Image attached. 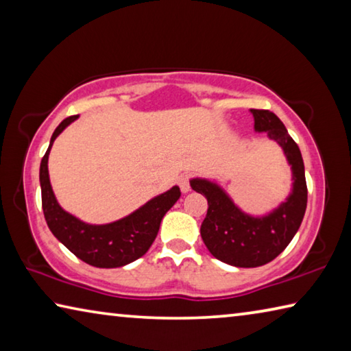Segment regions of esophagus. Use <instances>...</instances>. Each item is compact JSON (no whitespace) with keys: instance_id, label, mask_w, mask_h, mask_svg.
I'll use <instances>...</instances> for the list:
<instances>
[{"instance_id":"34e87169","label":"esophagus","mask_w":351,"mask_h":351,"mask_svg":"<svg viewBox=\"0 0 351 351\" xmlns=\"http://www.w3.org/2000/svg\"><path fill=\"white\" fill-rule=\"evenodd\" d=\"M190 175H182V176H180V180H178V184H180V189H181V192H184V193H187L189 190H190Z\"/></svg>"}]
</instances>
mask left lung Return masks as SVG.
<instances>
[{
    "label": "left lung",
    "instance_id": "8db88e82",
    "mask_svg": "<svg viewBox=\"0 0 351 351\" xmlns=\"http://www.w3.org/2000/svg\"><path fill=\"white\" fill-rule=\"evenodd\" d=\"M257 132L277 141L293 169V193L269 215L254 218L243 213L217 184L192 180L190 186L207 198V213L201 224V239L213 257L239 268H257L285 251L300 228L306 210L308 189L299 145L269 110H251Z\"/></svg>",
    "mask_w": 351,
    "mask_h": 351
}]
</instances>
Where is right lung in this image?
Here are the masks:
<instances>
[{
	"label": "right lung",
	"mask_w": 351,
	"mask_h": 351,
	"mask_svg": "<svg viewBox=\"0 0 351 351\" xmlns=\"http://www.w3.org/2000/svg\"><path fill=\"white\" fill-rule=\"evenodd\" d=\"M77 117L79 114L66 117L56 128L49 148L41 159L40 186L45 219L56 239L62 241L82 261L96 268H119L138 260L148 251L156 239L162 217L181 197V190L175 186L169 192L148 201L132 215L111 224L91 226L69 215L58 206L52 192L49 173H47V158L52 142Z\"/></svg>",
	"instance_id": "1"
}]
</instances>
